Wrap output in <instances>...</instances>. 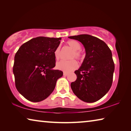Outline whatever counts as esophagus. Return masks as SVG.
I'll list each match as a JSON object with an SVG mask.
<instances>
[{"mask_svg":"<svg viewBox=\"0 0 131 131\" xmlns=\"http://www.w3.org/2000/svg\"><path fill=\"white\" fill-rule=\"evenodd\" d=\"M68 74V73H67V72H63V76H66Z\"/></svg>","mask_w":131,"mask_h":131,"instance_id":"esophagus-1","label":"esophagus"}]
</instances>
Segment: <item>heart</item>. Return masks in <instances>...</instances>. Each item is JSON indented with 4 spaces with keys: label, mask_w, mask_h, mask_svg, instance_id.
Listing matches in <instances>:
<instances>
[{
    "label": "heart",
    "mask_w": 131,
    "mask_h": 131,
    "mask_svg": "<svg viewBox=\"0 0 131 131\" xmlns=\"http://www.w3.org/2000/svg\"><path fill=\"white\" fill-rule=\"evenodd\" d=\"M67 44L73 49L70 58L73 59L75 58L78 59H81L83 57L82 53L79 51L82 48L80 43L75 40H69L67 42ZM54 56L56 59H59L61 57V48L58 46L54 51ZM57 68L58 69L62 70L65 72H69L76 69L78 67V63L76 60L72 59L70 61H61L57 63Z\"/></svg>",
    "instance_id": "b5f03b06"
}]
</instances>
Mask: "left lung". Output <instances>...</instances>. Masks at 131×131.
I'll list each match as a JSON object with an SVG mask.
<instances>
[{"instance_id":"left-lung-1","label":"left lung","mask_w":131,"mask_h":131,"mask_svg":"<svg viewBox=\"0 0 131 131\" xmlns=\"http://www.w3.org/2000/svg\"><path fill=\"white\" fill-rule=\"evenodd\" d=\"M83 45L86 56L79 69L76 70V81L70 86L81 100L93 103L107 94L113 83L114 63L108 45L97 37L88 34L69 37Z\"/></svg>"}]
</instances>
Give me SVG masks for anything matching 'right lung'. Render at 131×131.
<instances>
[{
  "label": "right lung",
  "mask_w": 131,
  "mask_h": 131,
  "mask_svg": "<svg viewBox=\"0 0 131 131\" xmlns=\"http://www.w3.org/2000/svg\"><path fill=\"white\" fill-rule=\"evenodd\" d=\"M61 38L38 37L23 43L14 57L13 71L18 92L28 100L39 102L54 90L61 70H54V51Z\"/></svg>",
  "instance_id": "1"
}]
</instances>
